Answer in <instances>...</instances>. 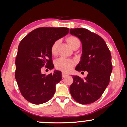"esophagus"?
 Instances as JSON below:
<instances>
[{
  "label": "esophagus",
  "instance_id": "obj_1",
  "mask_svg": "<svg viewBox=\"0 0 127 127\" xmlns=\"http://www.w3.org/2000/svg\"><path fill=\"white\" fill-rule=\"evenodd\" d=\"M67 76V74H66V73H64V72H62V78H64V77H66Z\"/></svg>",
  "mask_w": 127,
  "mask_h": 127
}]
</instances>
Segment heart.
Returning a JSON list of instances; mask_svg holds the SVG:
<instances>
[{
    "label": "heart",
    "instance_id": "obj_1",
    "mask_svg": "<svg viewBox=\"0 0 127 127\" xmlns=\"http://www.w3.org/2000/svg\"><path fill=\"white\" fill-rule=\"evenodd\" d=\"M66 40L72 48L75 46L76 45H80V42L79 39L75 36H69L68 37H67ZM60 43V40H57L52 44L51 48H50V51H51L52 55H55L57 54L58 47ZM74 65H75V62L74 61L70 60V59L64 58V57H60L55 61V67L64 72H70L73 67H74Z\"/></svg>",
    "mask_w": 127,
    "mask_h": 127
}]
</instances>
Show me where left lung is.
Returning a JSON list of instances; mask_svg holds the SVG:
<instances>
[{"instance_id":"1","label":"left lung","mask_w":127,"mask_h":127,"mask_svg":"<svg viewBox=\"0 0 127 127\" xmlns=\"http://www.w3.org/2000/svg\"><path fill=\"white\" fill-rule=\"evenodd\" d=\"M70 33L82 43V55L76 70L88 73L84 79L73 76L70 92L76 102L87 105L98 100L109 85L112 56L105 40L97 34L81 28L70 29Z\"/></svg>"}]
</instances>
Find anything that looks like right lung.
I'll list each match as a JSON object with an SVG mask.
<instances>
[{
  "label": "right lung",
  "instance_id": "obj_1",
  "mask_svg": "<svg viewBox=\"0 0 127 127\" xmlns=\"http://www.w3.org/2000/svg\"><path fill=\"white\" fill-rule=\"evenodd\" d=\"M68 28L40 27L21 41L15 59V77L22 96L34 105L48 101L62 79L60 71L48 75L41 73L43 66L54 68L50 48L55 40L66 35Z\"/></svg>",
  "mask_w": 127,
  "mask_h": 127
}]
</instances>
